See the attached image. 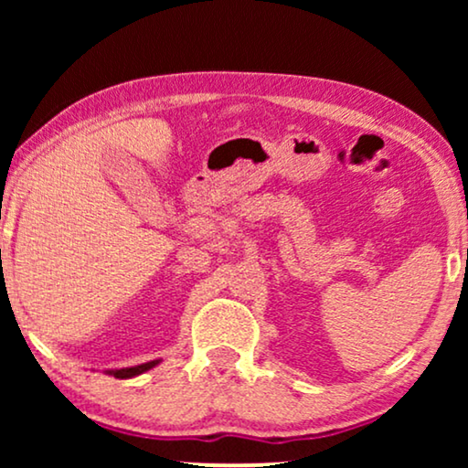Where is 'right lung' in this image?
<instances>
[{
  "instance_id": "obj_1",
  "label": "right lung",
  "mask_w": 468,
  "mask_h": 468,
  "mask_svg": "<svg viewBox=\"0 0 468 468\" xmlns=\"http://www.w3.org/2000/svg\"><path fill=\"white\" fill-rule=\"evenodd\" d=\"M159 364V360H153V362H146V364H138V367H130V368H114V370H108V375L117 377V379H130V377H136V375H143L146 370L155 367Z\"/></svg>"
}]
</instances>
